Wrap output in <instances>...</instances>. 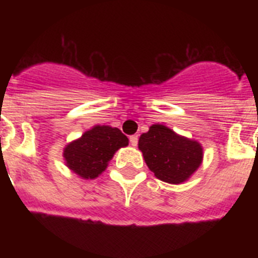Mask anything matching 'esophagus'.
I'll return each instance as SVG.
<instances>
[{
	"label": "esophagus",
	"instance_id": "esophagus-1",
	"mask_svg": "<svg viewBox=\"0 0 258 258\" xmlns=\"http://www.w3.org/2000/svg\"><path fill=\"white\" fill-rule=\"evenodd\" d=\"M129 141H131V145L133 146V147H136V146L138 145V136H131L129 137Z\"/></svg>",
	"mask_w": 258,
	"mask_h": 258
}]
</instances>
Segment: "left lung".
<instances>
[{"instance_id": "obj_1", "label": "left lung", "mask_w": 258, "mask_h": 258, "mask_svg": "<svg viewBox=\"0 0 258 258\" xmlns=\"http://www.w3.org/2000/svg\"><path fill=\"white\" fill-rule=\"evenodd\" d=\"M138 147L155 177L168 183L187 181L203 161V147L199 142L160 124H154L140 137Z\"/></svg>"}]
</instances>
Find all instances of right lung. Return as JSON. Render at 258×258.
<instances>
[{
  "mask_svg": "<svg viewBox=\"0 0 258 258\" xmlns=\"http://www.w3.org/2000/svg\"><path fill=\"white\" fill-rule=\"evenodd\" d=\"M129 145V140L117 127L95 125L79 140L66 146V165L84 179H94L106 170L115 152Z\"/></svg>",
  "mask_w": 258,
  "mask_h": 258,
  "instance_id": "add662e5",
  "label": "right lung"
}]
</instances>
